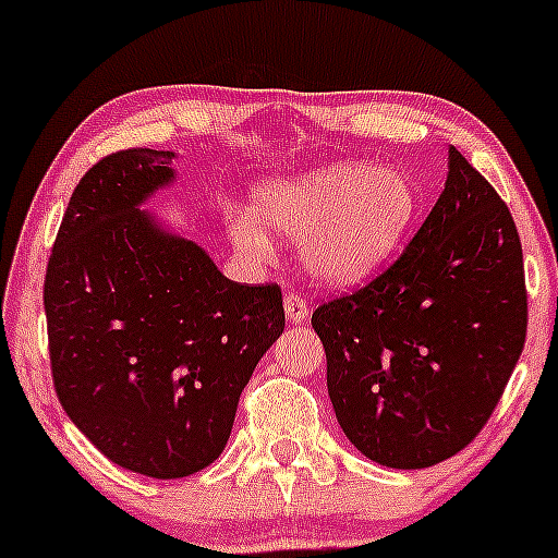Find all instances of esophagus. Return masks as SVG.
<instances>
[{
  "label": "esophagus",
  "instance_id": "34e87169",
  "mask_svg": "<svg viewBox=\"0 0 558 558\" xmlns=\"http://www.w3.org/2000/svg\"><path fill=\"white\" fill-rule=\"evenodd\" d=\"M284 313L292 324H305L308 322V303L298 295V292H290L284 298Z\"/></svg>",
  "mask_w": 558,
  "mask_h": 558
}]
</instances>
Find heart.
<instances>
[{
  "label": "heart",
  "mask_w": 558,
  "mask_h": 558,
  "mask_svg": "<svg viewBox=\"0 0 558 558\" xmlns=\"http://www.w3.org/2000/svg\"><path fill=\"white\" fill-rule=\"evenodd\" d=\"M253 216L284 236H300V255L313 277L348 284L368 277L396 253L416 216L409 177L368 162H331L284 181H266L253 195ZM236 247L271 250L253 218L231 227Z\"/></svg>",
  "instance_id": "obj_1"
}]
</instances>
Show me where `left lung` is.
Masks as SVG:
<instances>
[{
    "mask_svg": "<svg viewBox=\"0 0 558 558\" xmlns=\"http://www.w3.org/2000/svg\"><path fill=\"white\" fill-rule=\"evenodd\" d=\"M337 422L366 459L435 466L485 427L527 335L522 242L456 147L446 190L390 268L318 305Z\"/></svg>",
    "mask_w": 558,
    "mask_h": 558,
    "instance_id": "obj_1",
    "label": "left lung"
}]
</instances>
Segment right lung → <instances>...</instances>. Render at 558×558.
<instances>
[{
	"label": "right lung",
	"instance_id": "obj_1",
	"mask_svg": "<svg viewBox=\"0 0 558 558\" xmlns=\"http://www.w3.org/2000/svg\"><path fill=\"white\" fill-rule=\"evenodd\" d=\"M168 149H121L73 190L44 279L54 392L112 464L179 480L221 456L255 366L284 331L279 284H240L140 205Z\"/></svg>",
	"mask_w": 558,
	"mask_h": 558
}]
</instances>
